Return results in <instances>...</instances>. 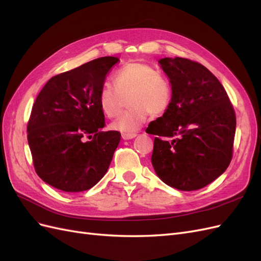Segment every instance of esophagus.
Returning a JSON list of instances; mask_svg holds the SVG:
<instances>
[{
  "label": "esophagus",
  "mask_w": 261,
  "mask_h": 261,
  "mask_svg": "<svg viewBox=\"0 0 261 261\" xmlns=\"http://www.w3.org/2000/svg\"><path fill=\"white\" fill-rule=\"evenodd\" d=\"M137 135L136 134H122V138L124 140H128V139H133L135 138Z\"/></svg>",
  "instance_id": "esophagus-1"
}]
</instances>
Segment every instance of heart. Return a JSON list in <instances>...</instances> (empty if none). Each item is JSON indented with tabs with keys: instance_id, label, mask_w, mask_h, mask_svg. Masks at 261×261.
I'll return each mask as SVG.
<instances>
[{
	"instance_id": "obj_1",
	"label": "heart",
	"mask_w": 261,
	"mask_h": 261,
	"mask_svg": "<svg viewBox=\"0 0 261 261\" xmlns=\"http://www.w3.org/2000/svg\"><path fill=\"white\" fill-rule=\"evenodd\" d=\"M127 111L111 124L113 130L123 134L138 132L149 113L160 115L172 101L171 84L154 68L142 62L126 63L113 75V87L105 84L98 94V107L108 118L121 113L124 100Z\"/></svg>"
}]
</instances>
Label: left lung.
I'll use <instances>...</instances> for the list:
<instances>
[{"instance_id":"obj_1","label":"left lung","mask_w":261,"mask_h":261,"mask_svg":"<svg viewBox=\"0 0 261 261\" xmlns=\"http://www.w3.org/2000/svg\"><path fill=\"white\" fill-rule=\"evenodd\" d=\"M158 62L171 84L172 101L146 129L163 137H154L151 164L169 187L194 191L229 166L235 112L221 82L201 63L180 57Z\"/></svg>"}]
</instances>
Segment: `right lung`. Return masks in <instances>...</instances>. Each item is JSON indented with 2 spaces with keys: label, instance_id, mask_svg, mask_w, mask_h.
I'll return each mask as SVG.
<instances>
[{
  "label": "right lung",
  "instance_id": "add662e5",
  "mask_svg": "<svg viewBox=\"0 0 261 261\" xmlns=\"http://www.w3.org/2000/svg\"><path fill=\"white\" fill-rule=\"evenodd\" d=\"M119 59L102 57L55 75L35 101L27 139L39 178L63 192L94 187L107 173L121 134L102 132L98 94Z\"/></svg>",
  "mask_w": 261,
  "mask_h": 261
}]
</instances>
